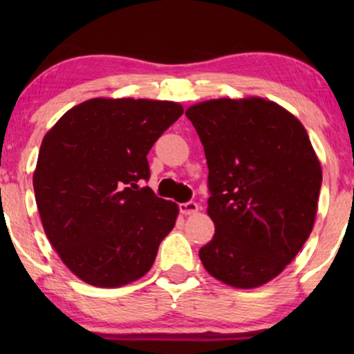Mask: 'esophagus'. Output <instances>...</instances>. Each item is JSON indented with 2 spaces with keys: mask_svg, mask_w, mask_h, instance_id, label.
<instances>
[{
  "mask_svg": "<svg viewBox=\"0 0 354 354\" xmlns=\"http://www.w3.org/2000/svg\"><path fill=\"white\" fill-rule=\"evenodd\" d=\"M180 212L182 214H185V216H190V214H196L198 211H200V205H198V203H195V201H188V203H182L180 206Z\"/></svg>",
  "mask_w": 354,
  "mask_h": 354,
  "instance_id": "1",
  "label": "esophagus"
}]
</instances>
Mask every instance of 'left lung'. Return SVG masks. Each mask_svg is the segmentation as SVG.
Returning a JSON list of instances; mask_svg holds the SVG:
<instances>
[{
	"label": "left lung",
	"instance_id": "8db88e82",
	"mask_svg": "<svg viewBox=\"0 0 354 354\" xmlns=\"http://www.w3.org/2000/svg\"><path fill=\"white\" fill-rule=\"evenodd\" d=\"M185 114L205 148L206 211L216 225L201 263L222 283L258 288L292 263L311 234L321 161L303 124L274 101L207 100Z\"/></svg>",
	"mask_w": 354,
	"mask_h": 354
}]
</instances>
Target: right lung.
I'll return each mask as SVG.
<instances>
[{
	"label": "right lung",
	"mask_w": 354,
	"mask_h": 354,
	"mask_svg": "<svg viewBox=\"0 0 354 354\" xmlns=\"http://www.w3.org/2000/svg\"><path fill=\"white\" fill-rule=\"evenodd\" d=\"M182 114L174 101L91 98L43 137L33 171L43 230L85 283L118 288L151 269L178 206L140 180L148 151Z\"/></svg>",
	"instance_id": "1"
}]
</instances>
